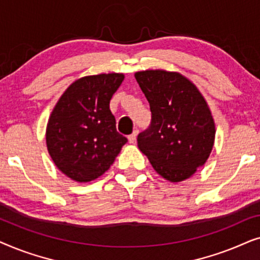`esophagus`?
Listing matches in <instances>:
<instances>
[{
	"label": "esophagus",
	"instance_id": "34e87169",
	"mask_svg": "<svg viewBox=\"0 0 260 260\" xmlns=\"http://www.w3.org/2000/svg\"><path fill=\"white\" fill-rule=\"evenodd\" d=\"M137 135H138V130H135L133 134L129 135V137H127V140H129L130 143H135V142H136Z\"/></svg>",
	"mask_w": 260,
	"mask_h": 260
}]
</instances>
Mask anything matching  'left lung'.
I'll use <instances>...</instances> for the list:
<instances>
[{
	"label": "left lung",
	"mask_w": 260,
	"mask_h": 260,
	"mask_svg": "<svg viewBox=\"0 0 260 260\" xmlns=\"http://www.w3.org/2000/svg\"><path fill=\"white\" fill-rule=\"evenodd\" d=\"M148 99L151 122L137 136L152 168L170 182L190 177L207 161L215 125L197 86L177 72L148 70L135 73Z\"/></svg>",
	"instance_id": "obj_1"
}]
</instances>
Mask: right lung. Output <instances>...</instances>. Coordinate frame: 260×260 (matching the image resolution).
I'll return each mask as SVG.
<instances>
[{"label":"right lung","mask_w":260,"mask_h":260,"mask_svg":"<svg viewBox=\"0 0 260 260\" xmlns=\"http://www.w3.org/2000/svg\"><path fill=\"white\" fill-rule=\"evenodd\" d=\"M123 80L122 73L80 78L67 87L49 116V155L60 172L77 182L102 176L127 142L110 111V101Z\"/></svg>","instance_id":"1"}]
</instances>
